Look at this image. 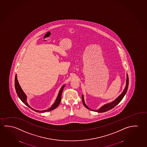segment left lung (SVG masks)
<instances>
[{
    "mask_svg": "<svg viewBox=\"0 0 147 147\" xmlns=\"http://www.w3.org/2000/svg\"><path fill=\"white\" fill-rule=\"evenodd\" d=\"M128 86H129V77H128V75L127 74V81H126V85H125V87L123 91L121 94H120V95L114 101H112L111 103L109 104H106L104 106L101 107V108L99 109L98 110H92L91 109L89 108V107L86 105L85 102H84V96L83 95H82V102L84 105V107L87 109H88L92 111H94V112H97L99 113H102V112H105L107 111H109L110 110H111L113 108H114L116 106H117L119 102H120L121 100L123 99V97L125 96V94L127 93V88H128Z\"/></svg>",
    "mask_w": 147,
    "mask_h": 147,
    "instance_id": "1",
    "label": "left lung"
}]
</instances>
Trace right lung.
I'll list each match as a JSON object with an SVG mask.
<instances>
[{"label":"right lung","instance_id":"add662e5","mask_svg":"<svg viewBox=\"0 0 147 147\" xmlns=\"http://www.w3.org/2000/svg\"><path fill=\"white\" fill-rule=\"evenodd\" d=\"M65 87V85H63V87H61V88L60 89V91L59 92V93H58V96L57 98L56 99L55 102L54 103L53 105L50 108L46 110H43V111H38V110H35L34 109L31 108L30 106H29V105L27 103V96L25 94L24 91H22L21 87L20 86V84H19V82H18V80H17V75L16 74L15 75V88L16 89V91L17 93L18 96L19 97V98L20 99V100H22L26 106H28L29 108L31 109L32 110H34L35 112H39V113H43L45 112H49V111H51L52 110H54V109L56 108L58 105L60 104V101H61V94H62V92H63V89Z\"/></svg>","mask_w":147,"mask_h":147}]
</instances>
